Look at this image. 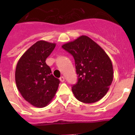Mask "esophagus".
I'll list each match as a JSON object with an SVG mask.
<instances>
[{"label":"esophagus","mask_w":135,"mask_h":135,"mask_svg":"<svg viewBox=\"0 0 135 135\" xmlns=\"http://www.w3.org/2000/svg\"><path fill=\"white\" fill-rule=\"evenodd\" d=\"M59 80L61 82H63V81H65V78H64L63 76H61V77L59 78Z\"/></svg>","instance_id":"obj_1"}]
</instances>
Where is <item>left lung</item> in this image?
Here are the masks:
<instances>
[{"mask_svg": "<svg viewBox=\"0 0 135 135\" xmlns=\"http://www.w3.org/2000/svg\"><path fill=\"white\" fill-rule=\"evenodd\" d=\"M75 61L77 84L72 91L76 99L93 103L108 92L114 77L112 61L104 50L88 36L82 35L62 46Z\"/></svg>", "mask_w": 135, "mask_h": 135, "instance_id": "obj_1", "label": "left lung"}]
</instances>
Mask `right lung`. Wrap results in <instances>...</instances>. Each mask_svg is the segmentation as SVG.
I'll return each instance as SVG.
<instances>
[{
    "label": "right lung",
    "instance_id": "add662e5",
    "mask_svg": "<svg viewBox=\"0 0 135 135\" xmlns=\"http://www.w3.org/2000/svg\"><path fill=\"white\" fill-rule=\"evenodd\" d=\"M56 44L39 40L23 54L15 73L17 88L25 100L37 108L47 106L55 97L60 81L51 74L46 59Z\"/></svg>",
    "mask_w": 135,
    "mask_h": 135
}]
</instances>
